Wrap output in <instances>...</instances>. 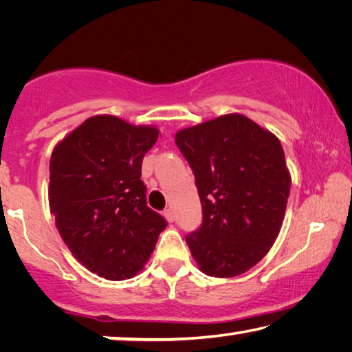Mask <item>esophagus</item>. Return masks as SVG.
I'll use <instances>...</instances> for the list:
<instances>
[{"label":"esophagus","mask_w":352,"mask_h":352,"mask_svg":"<svg viewBox=\"0 0 352 352\" xmlns=\"http://www.w3.org/2000/svg\"><path fill=\"white\" fill-rule=\"evenodd\" d=\"M164 217H166V220H168V222H174L175 220V214H174V211L170 210V208H168V210H164Z\"/></svg>","instance_id":"1"}]
</instances>
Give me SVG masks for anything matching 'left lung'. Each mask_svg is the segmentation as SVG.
Segmentation results:
<instances>
[{"label": "left lung", "instance_id": "obj_1", "mask_svg": "<svg viewBox=\"0 0 352 352\" xmlns=\"http://www.w3.org/2000/svg\"><path fill=\"white\" fill-rule=\"evenodd\" d=\"M204 220L186 243L208 276L233 278L269 253L281 230L290 174L279 140L243 115L180 130Z\"/></svg>", "mask_w": 352, "mask_h": 352}]
</instances>
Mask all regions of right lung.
<instances>
[{"label":"right lung","mask_w":352,"mask_h":352,"mask_svg":"<svg viewBox=\"0 0 352 352\" xmlns=\"http://www.w3.org/2000/svg\"><path fill=\"white\" fill-rule=\"evenodd\" d=\"M158 129L109 115L88 118L58 142L50 163V206L74 258L110 281L133 278L168 226L147 206L141 164Z\"/></svg>","instance_id":"obj_1"}]
</instances>
